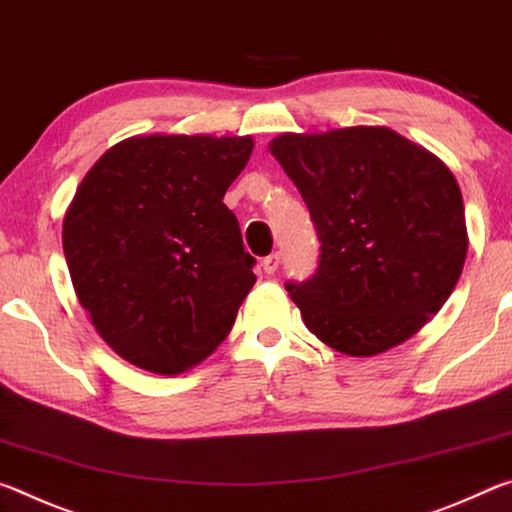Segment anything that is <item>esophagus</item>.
Returning <instances> with one entry per match:
<instances>
[{"mask_svg":"<svg viewBox=\"0 0 512 512\" xmlns=\"http://www.w3.org/2000/svg\"><path fill=\"white\" fill-rule=\"evenodd\" d=\"M279 265H281V254H279V251H274V254L263 258V270L267 274H274L276 270H279Z\"/></svg>","mask_w":512,"mask_h":512,"instance_id":"34e87169","label":"esophagus"}]
</instances>
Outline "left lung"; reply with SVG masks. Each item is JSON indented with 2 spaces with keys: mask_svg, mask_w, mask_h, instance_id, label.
Returning a JSON list of instances; mask_svg holds the SVG:
<instances>
[{
  "mask_svg": "<svg viewBox=\"0 0 512 512\" xmlns=\"http://www.w3.org/2000/svg\"><path fill=\"white\" fill-rule=\"evenodd\" d=\"M270 152L306 201L317 270L286 290L308 331L349 356L415 335L449 299L467 256L449 167L385 127L283 133Z\"/></svg>",
  "mask_w": 512,
  "mask_h": 512,
  "instance_id": "8db88e82",
  "label": "left lung"
}]
</instances>
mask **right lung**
I'll return each instance as SVG.
<instances>
[{"mask_svg": "<svg viewBox=\"0 0 512 512\" xmlns=\"http://www.w3.org/2000/svg\"><path fill=\"white\" fill-rule=\"evenodd\" d=\"M254 140L140 136L81 181L63 222L72 286L117 356L156 374L197 365L256 283L224 192Z\"/></svg>", "mask_w": 512, "mask_h": 512, "instance_id": "obj_1", "label": "right lung"}]
</instances>
